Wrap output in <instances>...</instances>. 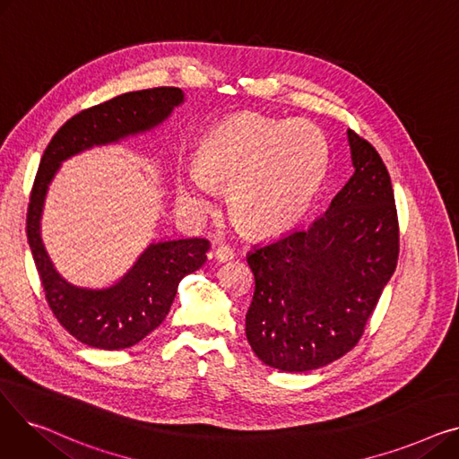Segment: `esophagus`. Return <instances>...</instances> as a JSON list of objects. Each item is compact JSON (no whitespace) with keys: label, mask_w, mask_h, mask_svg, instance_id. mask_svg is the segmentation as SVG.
I'll return each instance as SVG.
<instances>
[{"label":"esophagus","mask_w":459,"mask_h":459,"mask_svg":"<svg viewBox=\"0 0 459 459\" xmlns=\"http://www.w3.org/2000/svg\"><path fill=\"white\" fill-rule=\"evenodd\" d=\"M213 258H215L217 262L232 260V258H234V251H232L230 247H227V246H221V247H217V249L213 251Z\"/></svg>","instance_id":"34e87169"}]
</instances>
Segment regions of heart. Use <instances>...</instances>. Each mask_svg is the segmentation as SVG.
Instances as JSON below:
<instances>
[{
    "label": "heart",
    "instance_id": "obj_1",
    "mask_svg": "<svg viewBox=\"0 0 459 459\" xmlns=\"http://www.w3.org/2000/svg\"><path fill=\"white\" fill-rule=\"evenodd\" d=\"M327 167V143L308 120L239 115L212 130L201 144L199 167L177 180V204L201 217L215 184H230L232 213L255 232H273L308 206Z\"/></svg>",
    "mask_w": 459,
    "mask_h": 459
}]
</instances>
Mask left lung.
I'll use <instances>...</instances> for the list:
<instances>
[{"instance_id": "left-lung-1", "label": "left lung", "mask_w": 459, "mask_h": 459, "mask_svg": "<svg viewBox=\"0 0 459 459\" xmlns=\"http://www.w3.org/2000/svg\"><path fill=\"white\" fill-rule=\"evenodd\" d=\"M348 143L355 173L320 220L247 255L255 273L247 341L264 365L282 372L315 370L348 353L398 264L387 167L353 130Z\"/></svg>"}]
</instances>
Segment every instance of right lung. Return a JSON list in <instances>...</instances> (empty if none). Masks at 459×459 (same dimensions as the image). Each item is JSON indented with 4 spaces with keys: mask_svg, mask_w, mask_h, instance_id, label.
Here are the masks:
<instances>
[{
    "mask_svg": "<svg viewBox=\"0 0 459 459\" xmlns=\"http://www.w3.org/2000/svg\"><path fill=\"white\" fill-rule=\"evenodd\" d=\"M182 102L184 92L178 87L115 96L66 120L42 154L28 208V242L54 316L87 346L125 350L152 333L171 308L178 282L204 264L210 244L204 238L154 242L115 284L108 288L76 286L57 273L42 244L40 217L48 186L65 160L100 144L149 132Z\"/></svg>",
    "mask_w": 459,
    "mask_h": 459,
    "instance_id": "1",
    "label": "right lung"
}]
</instances>
